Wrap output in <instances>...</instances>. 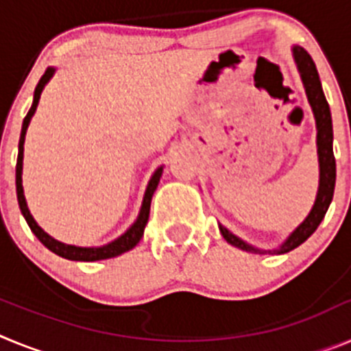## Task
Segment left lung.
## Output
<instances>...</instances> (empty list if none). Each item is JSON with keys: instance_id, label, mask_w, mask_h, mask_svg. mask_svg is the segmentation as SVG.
Segmentation results:
<instances>
[{"instance_id": "1", "label": "left lung", "mask_w": 351, "mask_h": 351, "mask_svg": "<svg viewBox=\"0 0 351 351\" xmlns=\"http://www.w3.org/2000/svg\"><path fill=\"white\" fill-rule=\"evenodd\" d=\"M291 56H293L297 71H299L300 80H302L304 91H306L308 101L311 105L313 116H315L316 154H318L320 179H318V191H316L315 204H313L309 214L276 250H260L256 246H251L250 243H246V241H243V239L237 237L235 234H232L226 226H223L219 223V232H221L223 239H225L226 243L239 247V250L250 251V253H258V255H267V253L269 255H283V253L295 250L304 241H308V237H311L313 232L318 228L322 219L325 218V213H327L328 206L332 202L334 186H336V160H334L332 151V117H330V108H328L324 89H322L318 70H316L315 63H313L311 56L304 51L302 47H299V45L291 47Z\"/></svg>"}]
</instances>
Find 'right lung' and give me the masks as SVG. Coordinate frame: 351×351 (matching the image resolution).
I'll return each mask as SVG.
<instances>
[{"label":"right lung","mask_w":351,"mask_h":351,"mask_svg":"<svg viewBox=\"0 0 351 351\" xmlns=\"http://www.w3.org/2000/svg\"><path fill=\"white\" fill-rule=\"evenodd\" d=\"M54 73H56L54 66H49L47 70H45V73H43L42 79H40V82L36 84L29 112L26 114V117H24L23 121V130H21V138H19L17 165H15V190H17L19 207H21V213H23L24 219H26V223L29 225L31 232L38 237V241L43 244V246L47 247V250H51L52 253H56L58 256H63V258L66 260H75V262H96V260L114 258V256H119L123 255V253H126V251L133 250V247L138 244V241L142 239V235H144V228L145 225H147V219H149V209H151V198H153L154 191H156L158 188V182H160L161 173H163V165L158 167V169L153 172V176H151V179H149L137 219L133 221V225L130 226L125 234H121L117 239L104 244V246L86 247V246H75V244H64L61 243V241H58V239L52 237V235H49L47 232L43 230L42 226L35 221V218L31 216L29 209H27L26 197H24V188H23V161H24V141H26L27 126H29L31 123V117L35 116L42 91L45 89L49 80L54 77Z\"/></svg>","instance_id":"right-lung-1"}]
</instances>
